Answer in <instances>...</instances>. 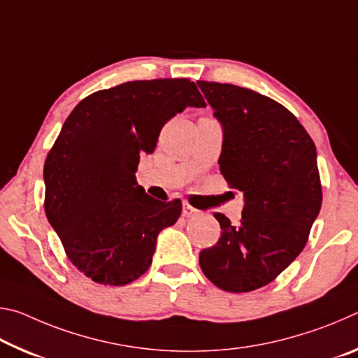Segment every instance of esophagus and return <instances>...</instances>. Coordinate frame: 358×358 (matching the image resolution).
I'll list each match as a JSON object with an SVG mask.
<instances>
[{
	"mask_svg": "<svg viewBox=\"0 0 358 358\" xmlns=\"http://www.w3.org/2000/svg\"><path fill=\"white\" fill-rule=\"evenodd\" d=\"M196 215H199V210H196L194 207H191L189 203L185 202L183 203V216L185 217H192V216H196Z\"/></svg>",
	"mask_w": 358,
	"mask_h": 358,
	"instance_id": "34e87169",
	"label": "esophagus"
}]
</instances>
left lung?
Returning <instances> with one entry per match:
<instances>
[{
	"label": "left lung",
	"mask_w": 358,
	"mask_h": 358,
	"mask_svg": "<svg viewBox=\"0 0 358 358\" xmlns=\"http://www.w3.org/2000/svg\"><path fill=\"white\" fill-rule=\"evenodd\" d=\"M197 85L224 128L222 177L245 194L238 224L213 215L221 237L199 264L220 289L251 292L276 280L310 237L322 205L316 145L280 102L232 83Z\"/></svg>",
	"instance_id": "1"
}]
</instances>
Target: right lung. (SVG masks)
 Segmentation results:
<instances>
[{"mask_svg":"<svg viewBox=\"0 0 358 358\" xmlns=\"http://www.w3.org/2000/svg\"><path fill=\"white\" fill-rule=\"evenodd\" d=\"M205 107L189 78L134 80L87 96L66 118L44 164V208L64 252L94 282L124 286L151 265L157 234L181 202L138 186L142 153L186 107Z\"/></svg>","mask_w":358,"mask_h":358,"instance_id":"obj_1","label":"right lung"}]
</instances>
